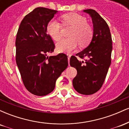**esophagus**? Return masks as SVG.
Masks as SVG:
<instances>
[{"label":"esophagus","mask_w":129,"mask_h":129,"mask_svg":"<svg viewBox=\"0 0 129 129\" xmlns=\"http://www.w3.org/2000/svg\"><path fill=\"white\" fill-rule=\"evenodd\" d=\"M67 56H68V60H69H69H70V57H71V54H67Z\"/></svg>","instance_id":"obj_1"}]
</instances>
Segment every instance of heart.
Instances as JSON below:
<instances>
[{
	"label": "heart",
	"instance_id": "1",
	"mask_svg": "<svg viewBox=\"0 0 129 129\" xmlns=\"http://www.w3.org/2000/svg\"><path fill=\"white\" fill-rule=\"evenodd\" d=\"M63 25L73 27L69 34L70 38L63 39L56 44V48L60 52L69 53L76 49L78 44L85 47L89 44L93 35L91 26L87 23L84 16L76 13H69L62 16ZM62 25L55 19H52L47 26L48 33L54 41H58L62 38Z\"/></svg>",
	"mask_w": 129,
	"mask_h": 129
}]
</instances>
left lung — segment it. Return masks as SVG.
Wrapping results in <instances>:
<instances>
[{
  "label": "left lung",
  "mask_w": 129,
  "mask_h": 129,
  "mask_svg": "<svg viewBox=\"0 0 129 129\" xmlns=\"http://www.w3.org/2000/svg\"><path fill=\"white\" fill-rule=\"evenodd\" d=\"M91 17L93 35L87 48L77 53L81 61L75 56L70 60L71 67L77 70V75L73 79V85L80 94L89 95L97 92L106 79L111 63L112 40L107 22L95 10H84Z\"/></svg>",
  "instance_id": "8db88e82"
}]
</instances>
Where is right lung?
I'll return each mask as SVG.
<instances>
[{
	"label": "right lung",
	"mask_w": 129,
	"mask_h": 129,
	"mask_svg": "<svg viewBox=\"0 0 129 129\" xmlns=\"http://www.w3.org/2000/svg\"><path fill=\"white\" fill-rule=\"evenodd\" d=\"M57 11L38 7L25 16L16 39V60L25 88L36 96L53 91L56 81L68 67L67 56H48L55 46L47 26Z\"/></svg>",
	"instance_id": "right-lung-1"
}]
</instances>
